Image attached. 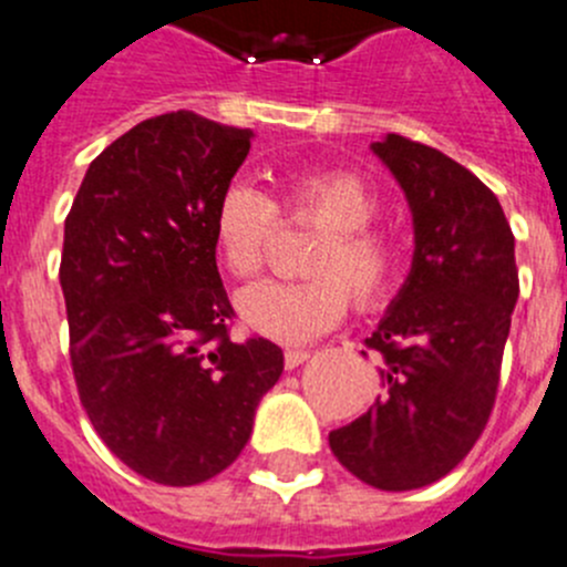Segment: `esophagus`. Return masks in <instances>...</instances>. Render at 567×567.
Returning a JSON list of instances; mask_svg holds the SVG:
<instances>
[{"label":"esophagus","instance_id":"esophagus-1","mask_svg":"<svg viewBox=\"0 0 567 567\" xmlns=\"http://www.w3.org/2000/svg\"><path fill=\"white\" fill-rule=\"evenodd\" d=\"M305 360H310V351H305V349L285 351V368H290V371H293V368H299Z\"/></svg>","mask_w":567,"mask_h":567}]
</instances>
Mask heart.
Here are the masks:
<instances>
[{"label": "heart", "instance_id": "obj_1", "mask_svg": "<svg viewBox=\"0 0 567 567\" xmlns=\"http://www.w3.org/2000/svg\"><path fill=\"white\" fill-rule=\"evenodd\" d=\"M277 202L246 183L221 190L213 210V235L224 266L238 279L262 271L279 216L288 224L323 229L305 262V282H262L238 296L249 329L277 343H310L338 327L349 293L360 307H377L393 290L401 249L373 227L379 196L368 179L349 168H290L277 177Z\"/></svg>", "mask_w": 567, "mask_h": 567}]
</instances>
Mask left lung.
I'll return each mask as SVG.
<instances>
[{
  "label": "left lung",
  "mask_w": 567,
  "mask_h": 567,
  "mask_svg": "<svg viewBox=\"0 0 567 567\" xmlns=\"http://www.w3.org/2000/svg\"><path fill=\"white\" fill-rule=\"evenodd\" d=\"M373 152L410 202L415 255L365 338L382 360V395L329 432V449L365 485L415 491L463 463L496 404L518 301L515 238L496 194L443 152L404 135Z\"/></svg>",
  "instance_id": "left-lung-1"
}]
</instances>
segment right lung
I'll list each match as a JSON object with an SVG mask.
<instances>
[{
    "label": "right lung",
    "instance_id": "1",
    "mask_svg": "<svg viewBox=\"0 0 567 567\" xmlns=\"http://www.w3.org/2000/svg\"><path fill=\"white\" fill-rule=\"evenodd\" d=\"M251 130L190 110L141 121L87 166L65 216L60 288L80 401L104 446L168 487L213 480L249 443L285 368L229 338L213 210Z\"/></svg>",
    "mask_w": 567,
    "mask_h": 567
}]
</instances>
